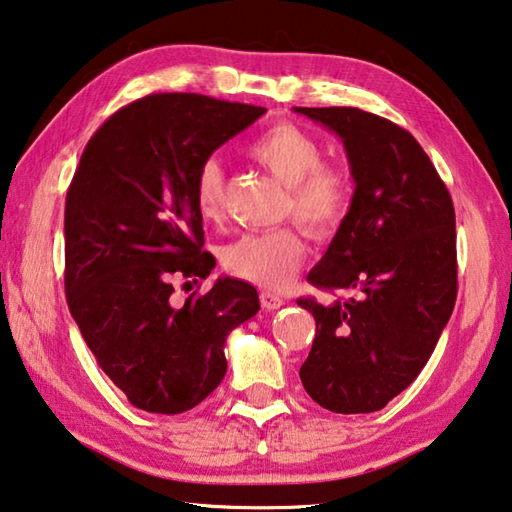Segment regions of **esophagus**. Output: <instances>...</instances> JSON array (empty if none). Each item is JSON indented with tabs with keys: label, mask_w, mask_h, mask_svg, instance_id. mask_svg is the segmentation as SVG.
Wrapping results in <instances>:
<instances>
[{
	"label": "esophagus",
	"mask_w": 512,
	"mask_h": 512,
	"mask_svg": "<svg viewBox=\"0 0 512 512\" xmlns=\"http://www.w3.org/2000/svg\"><path fill=\"white\" fill-rule=\"evenodd\" d=\"M259 299H262V306L266 310H277L279 306H284V299L275 295V293H268V290H262V295H259Z\"/></svg>",
	"instance_id": "34e87169"
}]
</instances>
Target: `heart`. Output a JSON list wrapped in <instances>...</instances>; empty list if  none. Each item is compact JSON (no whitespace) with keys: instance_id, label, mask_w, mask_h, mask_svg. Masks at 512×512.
<instances>
[{"instance_id":"1","label":"heart","mask_w":512,"mask_h":512,"mask_svg":"<svg viewBox=\"0 0 512 512\" xmlns=\"http://www.w3.org/2000/svg\"><path fill=\"white\" fill-rule=\"evenodd\" d=\"M248 155L288 186V210L310 233L328 237L350 208V186L342 168L324 164V150L295 124H277L248 144ZM195 208L204 222H217L224 208V170L206 159L195 177ZM306 244L295 228L250 233L228 244L222 264L230 275L268 290H282L304 264Z\"/></svg>"}]
</instances>
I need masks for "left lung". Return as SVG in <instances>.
Masks as SVG:
<instances>
[{"mask_svg": "<svg viewBox=\"0 0 512 512\" xmlns=\"http://www.w3.org/2000/svg\"><path fill=\"white\" fill-rule=\"evenodd\" d=\"M342 139L355 193L308 282L357 290L330 306L297 299L317 322L299 368L333 413H375L415 382L457 299L455 208L408 130L348 106L295 108Z\"/></svg>", "mask_w": 512, "mask_h": 512, "instance_id": "left-lung-1", "label": "left lung"}]
</instances>
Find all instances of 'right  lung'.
<instances>
[{"label":"right lung","mask_w":512,"mask_h":512,"mask_svg":"<svg viewBox=\"0 0 512 512\" xmlns=\"http://www.w3.org/2000/svg\"><path fill=\"white\" fill-rule=\"evenodd\" d=\"M266 113L193 93L124 106L90 137L66 195V299L97 364L135 408L177 415L226 375L228 333L259 297L219 277L206 295L170 304L173 279H206L195 177L206 159Z\"/></svg>","instance_id":"obj_1"}]
</instances>
